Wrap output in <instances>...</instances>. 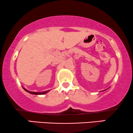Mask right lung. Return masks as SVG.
Listing matches in <instances>:
<instances>
[{
	"instance_id": "obj_1",
	"label": "right lung",
	"mask_w": 133,
	"mask_h": 133,
	"mask_svg": "<svg viewBox=\"0 0 133 133\" xmlns=\"http://www.w3.org/2000/svg\"><path fill=\"white\" fill-rule=\"evenodd\" d=\"M23 89H24V90H25L26 91V92H29V93H30V94H32V95H44V94H47L48 92H49V90H48V91H44V92H30V91H29V90H27V89H25V88H24V87H23Z\"/></svg>"
}]
</instances>
